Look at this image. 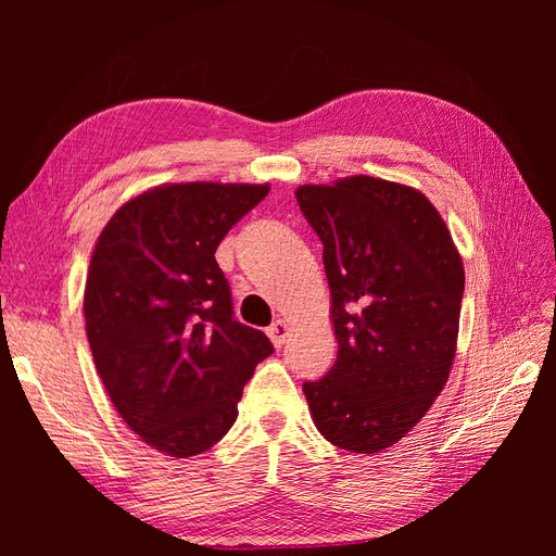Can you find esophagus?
<instances>
[{
	"instance_id": "esophagus-1",
	"label": "esophagus",
	"mask_w": 556,
	"mask_h": 556,
	"mask_svg": "<svg viewBox=\"0 0 556 556\" xmlns=\"http://www.w3.org/2000/svg\"><path fill=\"white\" fill-rule=\"evenodd\" d=\"M288 336H290V325L285 323V319H276V323L268 327V339H271V343L276 348H282V343H285V339H288Z\"/></svg>"
}]
</instances>
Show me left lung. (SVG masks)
Masks as SVG:
<instances>
[{
	"label": "left lung",
	"instance_id": "1",
	"mask_svg": "<svg viewBox=\"0 0 556 556\" xmlns=\"http://www.w3.org/2000/svg\"><path fill=\"white\" fill-rule=\"evenodd\" d=\"M301 213L323 241L339 355L304 382L317 431L348 452L401 441L443 392L464 296L450 229L415 188L374 176L301 185Z\"/></svg>",
	"mask_w": 556,
	"mask_h": 556
}]
</instances>
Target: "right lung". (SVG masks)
Segmentation results:
<instances>
[{
  "instance_id": "right-lung-1",
  "label": "right lung",
  "mask_w": 556,
  "mask_h": 556,
  "mask_svg": "<svg viewBox=\"0 0 556 556\" xmlns=\"http://www.w3.org/2000/svg\"><path fill=\"white\" fill-rule=\"evenodd\" d=\"M268 185L172 182L129 199L99 233L83 296L115 410L169 457L206 452L237 422L243 384L274 352L233 319L215 250Z\"/></svg>"
}]
</instances>
